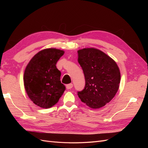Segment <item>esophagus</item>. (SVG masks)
I'll use <instances>...</instances> for the list:
<instances>
[{"label": "esophagus", "instance_id": "esophagus-1", "mask_svg": "<svg viewBox=\"0 0 148 148\" xmlns=\"http://www.w3.org/2000/svg\"><path fill=\"white\" fill-rule=\"evenodd\" d=\"M73 84L72 83H70V84H67L66 86V89H71L73 88Z\"/></svg>", "mask_w": 148, "mask_h": 148}]
</instances>
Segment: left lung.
<instances>
[{
  "instance_id": "8db88e82",
  "label": "left lung",
  "mask_w": 148,
  "mask_h": 148,
  "mask_svg": "<svg viewBox=\"0 0 148 148\" xmlns=\"http://www.w3.org/2000/svg\"><path fill=\"white\" fill-rule=\"evenodd\" d=\"M78 62L85 78V86L78 92L81 101L92 109H99L109 102L118 91L120 72L116 62L96 48L78 51Z\"/></svg>"
}]
</instances>
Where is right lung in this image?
I'll return each instance as SVG.
<instances>
[{"label":"right lung","mask_w":148,"mask_h":148,"mask_svg":"<svg viewBox=\"0 0 148 148\" xmlns=\"http://www.w3.org/2000/svg\"><path fill=\"white\" fill-rule=\"evenodd\" d=\"M64 51L56 48L39 51L30 60L23 75L24 86L29 99L44 109L59 101L65 90L60 82V71L56 64Z\"/></svg>","instance_id":"right-lung-1"}]
</instances>
